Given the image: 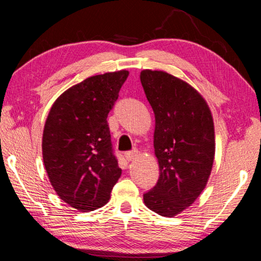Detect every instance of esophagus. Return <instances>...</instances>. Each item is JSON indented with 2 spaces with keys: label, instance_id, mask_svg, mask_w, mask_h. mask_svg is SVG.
I'll return each mask as SVG.
<instances>
[{
  "label": "esophagus",
  "instance_id": "34e87169",
  "mask_svg": "<svg viewBox=\"0 0 261 261\" xmlns=\"http://www.w3.org/2000/svg\"><path fill=\"white\" fill-rule=\"evenodd\" d=\"M138 155H139V151H138V149H133V151L124 153V156H126L128 162H133L134 159H137Z\"/></svg>",
  "mask_w": 261,
  "mask_h": 261
}]
</instances>
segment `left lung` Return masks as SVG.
I'll use <instances>...</instances> for the list:
<instances>
[{
    "mask_svg": "<svg viewBox=\"0 0 261 261\" xmlns=\"http://www.w3.org/2000/svg\"><path fill=\"white\" fill-rule=\"evenodd\" d=\"M140 81L155 117L153 146L159 179L144 195L148 209L173 217L204 190L215 156L208 103L194 87L165 71L142 70Z\"/></svg>",
    "mask_w": 261,
    "mask_h": 261,
    "instance_id": "8db88e82",
    "label": "left lung"
}]
</instances>
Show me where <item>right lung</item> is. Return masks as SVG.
<instances>
[{
    "instance_id": "1",
    "label": "right lung",
    "mask_w": 261,
    "mask_h": 261,
    "mask_svg": "<svg viewBox=\"0 0 261 261\" xmlns=\"http://www.w3.org/2000/svg\"><path fill=\"white\" fill-rule=\"evenodd\" d=\"M127 70L89 77L56 99L42 133V159L60 199L80 212L107 204L122 173L113 154L107 117Z\"/></svg>"
}]
</instances>
